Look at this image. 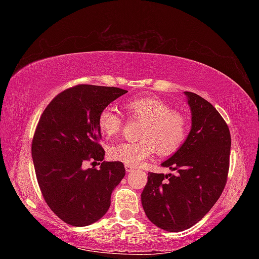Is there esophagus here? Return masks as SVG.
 Wrapping results in <instances>:
<instances>
[{
    "label": "esophagus",
    "mask_w": 259,
    "mask_h": 259,
    "mask_svg": "<svg viewBox=\"0 0 259 259\" xmlns=\"http://www.w3.org/2000/svg\"><path fill=\"white\" fill-rule=\"evenodd\" d=\"M124 168H125V171H126V172H131V171H133V170L135 169L133 166H129V164H125Z\"/></svg>",
    "instance_id": "1"
}]
</instances>
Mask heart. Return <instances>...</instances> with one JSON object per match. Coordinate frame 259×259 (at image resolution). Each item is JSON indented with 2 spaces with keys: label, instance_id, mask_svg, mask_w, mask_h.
<instances>
[{
  "label": "heart",
  "instance_id": "b5f03b06",
  "mask_svg": "<svg viewBox=\"0 0 259 259\" xmlns=\"http://www.w3.org/2000/svg\"><path fill=\"white\" fill-rule=\"evenodd\" d=\"M124 108L131 119L142 121L141 140L120 142L110 148L112 160L136 167L150 158L156 149L160 156H170L183 146L189 130L185 113L152 97L131 99ZM98 125L104 136L112 138L122 129V118L112 107H106L99 113Z\"/></svg>",
  "mask_w": 259,
  "mask_h": 259
}]
</instances>
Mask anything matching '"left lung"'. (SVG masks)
I'll return each mask as SVG.
<instances>
[{"instance_id":"obj_1","label":"left lung","mask_w":259,"mask_h":259,"mask_svg":"<svg viewBox=\"0 0 259 259\" xmlns=\"http://www.w3.org/2000/svg\"><path fill=\"white\" fill-rule=\"evenodd\" d=\"M191 130L162 167L175 174L149 172L141 202L149 221L167 232L194 226L210 210L226 186L230 138L226 121L210 102L186 91Z\"/></svg>"}]
</instances>
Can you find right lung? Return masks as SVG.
<instances>
[{
  "label": "right lung",
  "mask_w": 259,
  "mask_h": 259,
  "mask_svg": "<svg viewBox=\"0 0 259 259\" xmlns=\"http://www.w3.org/2000/svg\"><path fill=\"white\" fill-rule=\"evenodd\" d=\"M125 92L115 87L74 85L53 98L38 120L32 140L37 184L51 210L71 226L99 221L124 177L122 162L103 161L98 117ZM85 161H99L101 168L83 169Z\"/></svg>",
  "instance_id": "1"
}]
</instances>
